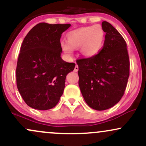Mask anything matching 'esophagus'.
I'll use <instances>...</instances> for the list:
<instances>
[{"mask_svg":"<svg viewBox=\"0 0 146 146\" xmlns=\"http://www.w3.org/2000/svg\"><path fill=\"white\" fill-rule=\"evenodd\" d=\"M78 69H79V68H78V66L76 64V65H75V66L74 71H75V72H78Z\"/></svg>","mask_w":146,"mask_h":146,"instance_id":"esophagus-1","label":"esophagus"}]
</instances>
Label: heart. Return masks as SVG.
I'll return each mask as SVG.
<instances>
[{
  "label": "heart",
  "mask_w": 146,
  "mask_h": 146,
  "mask_svg": "<svg viewBox=\"0 0 146 146\" xmlns=\"http://www.w3.org/2000/svg\"><path fill=\"white\" fill-rule=\"evenodd\" d=\"M105 40V31L99 25L80 27L66 35V41L60 42L64 53L71 56L75 48H80L84 56L91 58L100 53Z\"/></svg>",
  "instance_id": "obj_1"
}]
</instances>
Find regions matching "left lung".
I'll return each mask as SVG.
<instances>
[{
	"label": "left lung",
	"mask_w": 146,
	"mask_h": 146,
	"mask_svg": "<svg viewBox=\"0 0 146 146\" xmlns=\"http://www.w3.org/2000/svg\"><path fill=\"white\" fill-rule=\"evenodd\" d=\"M103 48L97 56L77 60L79 86L89 107L96 110L111 108L120 101L129 78L130 62L125 41L106 21Z\"/></svg>",
	"instance_id": "obj_1"
}]
</instances>
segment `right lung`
I'll return each mask as SVG.
<instances>
[{
  "mask_svg": "<svg viewBox=\"0 0 146 146\" xmlns=\"http://www.w3.org/2000/svg\"><path fill=\"white\" fill-rule=\"evenodd\" d=\"M71 24L36 25L24 38L16 67V82L25 103L34 109L53 108L59 102L75 64L61 58L62 33Z\"/></svg>",
  "mask_w": 146,
  "mask_h": 146,
  "instance_id": "add662e5",
  "label": "right lung"
}]
</instances>
